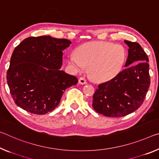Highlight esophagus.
<instances>
[{"instance_id":"34e87169","label":"esophagus","mask_w":159,"mask_h":159,"mask_svg":"<svg viewBox=\"0 0 159 159\" xmlns=\"http://www.w3.org/2000/svg\"><path fill=\"white\" fill-rule=\"evenodd\" d=\"M79 83L80 84H83V85L87 84V80H86V79H84V77H80L79 79Z\"/></svg>"}]
</instances>
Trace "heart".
<instances>
[{
    "mask_svg": "<svg viewBox=\"0 0 159 159\" xmlns=\"http://www.w3.org/2000/svg\"><path fill=\"white\" fill-rule=\"evenodd\" d=\"M126 61L124 48L111 42H91L70 53V66L76 71H83L90 66V73L99 80L112 79L119 74Z\"/></svg>",
    "mask_w": 159,
    "mask_h": 159,
    "instance_id": "b5f03b06",
    "label": "heart"
}]
</instances>
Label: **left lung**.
<instances>
[{"label":"left lung","instance_id":"obj_1","mask_svg":"<svg viewBox=\"0 0 159 159\" xmlns=\"http://www.w3.org/2000/svg\"><path fill=\"white\" fill-rule=\"evenodd\" d=\"M125 43L129 48L127 67L98 85L93 95V109L107 117H121L134 112L144 101L150 86L147 54L137 42L125 40Z\"/></svg>","mask_w":159,"mask_h":159}]
</instances>
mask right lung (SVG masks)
I'll return each instance as SVG.
<instances>
[{
    "label": "right lung",
    "instance_id": "right-lung-1",
    "mask_svg": "<svg viewBox=\"0 0 159 159\" xmlns=\"http://www.w3.org/2000/svg\"><path fill=\"white\" fill-rule=\"evenodd\" d=\"M66 39L30 37L15 48L7 82L16 104L25 111L44 115L56 108L64 90L78 83L74 75L60 70Z\"/></svg>",
    "mask_w": 159,
    "mask_h": 159
}]
</instances>
